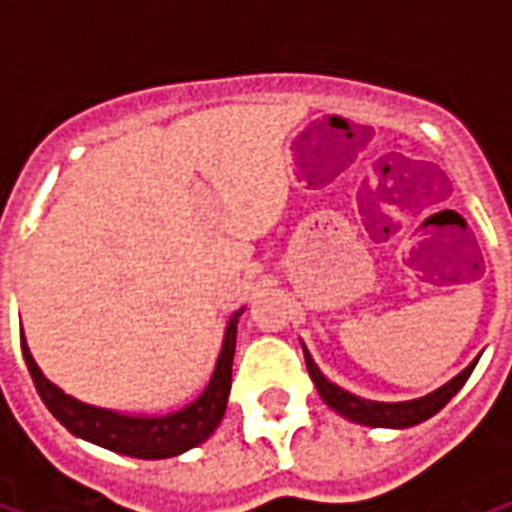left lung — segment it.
<instances>
[{
    "mask_svg": "<svg viewBox=\"0 0 512 512\" xmlns=\"http://www.w3.org/2000/svg\"><path fill=\"white\" fill-rule=\"evenodd\" d=\"M304 359H307V370H310V378L315 389H318V395L323 397V403L329 408H334L340 417L351 419V422H359V425H367V428H411V425H419V422H425L430 419L436 411L450 403L452 397L458 395V389L466 384V378L472 376L474 365H477V359H474L472 365L461 370L458 376L447 381L444 386H439L436 392H430L425 397H417V400H403V403H378V400H367V397L351 395V392H345L343 386L332 384L329 378L323 376L321 367L312 362L310 351L304 348Z\"/></svg>",
    "mask_w": 512,
    "mask_h": 512,
    "instance_id": "obj_1",
    "label": "left lung"
}]
</instances>
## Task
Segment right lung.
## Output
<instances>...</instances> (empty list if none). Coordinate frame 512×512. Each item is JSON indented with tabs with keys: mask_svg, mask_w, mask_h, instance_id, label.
Wrapping results in <instances>:
<instances>
[{
	"mask_svg": "<svg viewBox=\"0 0 512 512\" xmlns=\"http://www.w3.org/2000/svg\"><path fill=\"white\" fill-rule=\"evenodd\" d=\"M244 307L235 312L224 329L222 351L213 367V376L208 386L202 389L197 400L189 406L169 411V414H126V411H112V408L90 406L76 397L65 395L60 386L51 384L43 376L38 362L29 354V345L21 334V351L24 362L29 367V376L35 381L40 400L46 403L54 417L60 419L65 428L71 430L76 439L98 444L104 450L131 455V458H145V461H158V458H175L180 452L197 447L219 428L230 397V384H233V354H235V334H238V318Z\"/></svg>",
	"mask_w": 512,
	"mask_h": 512,
	"instance_id": "1",
	"label": "right lung"
}]
</instances>
